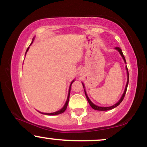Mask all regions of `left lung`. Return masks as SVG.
I'll return each instance as SVG.
<instances>
[{
	"label": "left lung",
	"instance_id": "left-lung-1",
	"mask_svg": "<svg viewBox=\"0 0 147 147\" xmlns=\"http://www.w3.org/2000/svg\"><path fill=\"white\" fill-rule=\"evenodd\" d=\"M115 49H116V50H117L118 52H119V54H120V55H121V56L122 57L123 59H124V62H125V63H126V59H125V57H124V55H123V53H122V50H121V49L119 48V47H116ZM126 70H127V77H128V78H127V83H126V87H125V90H124V93H123V95H122V97H121V99H119V102H118L117 103H116L115 104H114L113 106H109V107H101V106H96L95 104H94L93 103H92V102H91V101L90 100V99L88 98V95H87L86 92V90H85V89H84V92H85V95H86V98H87V100H88V102L89 104H90V106H91V107L92 108V109H95V110H97V111H109V110H111V109H114V108L117 107V106H119V104H120V103L122 102V100H123V99H124V96H125V94H126V90H127V86H128V84H129V71H128V68H127V66H126ZM82 84H83V87H84V84L82 83Z\"/></svg>",
	"mask_w": 147,
	"mask_h": 147
}]
</instances>
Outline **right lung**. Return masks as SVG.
Returning a JSON list of instances; mask_svg holds the SVG:
<instances>
[{
	"label": "right lung",
	"instance_id": "obj_1",
	"mask_svg": "<svg viewBox=\"0 0 147 147\" xmlns=\"http://www.w3.org/2000/svg\"><path fill=\"white\" fill-rule=\"evenodd\" d=\"M33 39H34V38H33ZM32 43H33V41H32ZM32 43H31V44H32ZM31 44H30V45H31ZM28 50H29V48H28V49H27V50H26V52L28 51ZM26 52H25V54H26ZM74 81H75V80H73V81H72V82H71V84H70V88H69V92H68V98H67L66 102H65V105H64L63 107L62 108V109H61V110L58 111H57V112H55V113H41V112H39V113H42V114H44V115H59V114H61V113H63L64 112V111H65V110H66V109H67V106H68V102H69V97H70V88H71V85H72V84L73 83V82H74Z\"/></svg>",
	"mask_w": 147,
	"mask_h": 147
}]
</instances>
